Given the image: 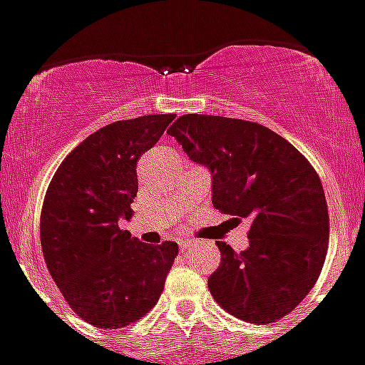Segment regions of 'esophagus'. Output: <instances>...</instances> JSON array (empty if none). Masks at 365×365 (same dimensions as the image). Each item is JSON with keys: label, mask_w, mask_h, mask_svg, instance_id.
Listing matches in <instances>:
<instances>
[{"label": "esophagus", "mask_w": 365, "mask_h": 365, "mask_svg": "<svg viewBox=\"0 0 365 365\" xmlns=\"http://www.w3.org/2000/svg\"><path fill=\"white\" fill-rule=\"evenodd\" d=\"M192 244H195V240H185V239H182V240H178V246H180V250H187V248H191Z\"/></svg>", "instance_id": "1"}]
</instances>
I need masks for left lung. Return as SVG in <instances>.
Masks as SVG:
<instances>
[{"label":"left lung","mask_w":365,"mask_h":365,"mask_svg":"<svg viewBox=\"0 0 365 365\" xmlns=\"http://www.w3.org/2000/svg\"><path fill=\"white\" fill-rule=\"evenodd\" d=\"M213 176V205L252 222L248 250L217 242L222 262L207 287L218 305L248 323H274L305 299L329 248V211L314 167L259 123L185 113L167 130Z\"/></svg>","instance_id":"1"}]
</instances>
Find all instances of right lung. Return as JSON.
I'll return each mask as SVG.
<instances>
[{"label":"right lung","mask_w":365,"mask_h":365,"mask_svg":"<svg viewBox=\"0 0 365 365\" xmlns=\"http://www.w3.org/2000/svg\"><path fill=\"white\" fill-rule=\"evenodd\" d=\"M174 113L115 121L88 135L47 187L40 240L47 270L77 316L101 329L143 318L163 292L178 244L139 242L121 230L138 195L135 165Z\"/></svg>","instance_id":"obj_1"}]
</instances>
